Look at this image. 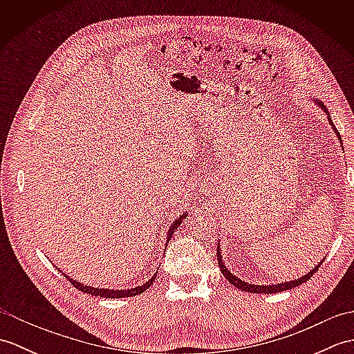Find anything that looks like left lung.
Listing matches in <instances>:
<instances>
[{
  "label": "left lung",
  "mask_w": 354,
  "mask_h": 354,
  "mask_svg": "<svg viewBox=\"0 0 354 354\" xmlns=\"http://www.w3.org/2000/svg\"><path fill=\"white\" fill-rule=\"evenodd\" d=\"M310 100L317 103L318 106L321 108V111H324V112H326L328 123H330V126H332V129H333L335 135L337 137V141H339V142H341V146H342L341 135H339V132H337V129L335 127V124H333V122H332V118H330V114H328L327 108L324 106V104H322V102H319V100H317V99H310ZM342 149H344V147H342ZM217 261H219V268H221V270H222L223 277L227 278V280H228L232 286H234V288H237V289H240V290H245V292H251V293H277V292H283V290L293 289V288H297V286H301V284H303V283H306L307 280H310L312 275H313L315 272H317L318 268L322 265V260H321V261H319V265L315 266V268L310 270V272H307L306 275L297 278V280L284 281V283H277V284H269V286H266V284H261V286H260V284H250V283H246V281H243V280H240V278H239V277H236L234 274H231V270H228V268L225 266V263L222 261L221 243H217Z\"/></svg>",
  "instance_id": "1"
}]
</instances>
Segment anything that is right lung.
<instances>
[{"instance_id": "add662e5", "label": "right lung", "mask_w": 354, "mask_h": 354, "mask_svg": "<svg viewBox=\"0 0 354 354\" xmlns=\"http://www.w3.org/2000/svg\"><path fill=\"white\" fill-rule=\"evenodd\" d=\"M187 214H189V213H184L183 216H179L178 219L170 225L169 232H167V240H165V245L169 243V240L173 237V232H175V231L178 230L179 225H181V222L187 217ZM59 270H61V269H59ZM61 272H62V270H61ZM62 274H64V272H62ZM64 275H65L66 278H68L70 283H71L76 289L88 293V295H94V297H100V298H126V297L140 295V293L146 292V290L150 288V286H152V283L155 281V278H156V274H153L152 278H149V280H147L145 284L137 286V288H132V289H122V290H118V289H99V288H91V286H85V284L79 283L77 280H73V278H70L66 274H64Z\"/></svg>"}]
</instances>
